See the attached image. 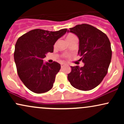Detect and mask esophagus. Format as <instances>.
<instances>
[{
    "mask_svg": "<svg viewBox=\"0 0 124 124\" xmlns=\"http://www.w3.org/2000/svg\"><path fill=\"white\" fill-rule=\"evenodd\" d=\"M63 65H64L63 63H61V68H62V67L63 66Z\"/></svg>",
    "mask_w": 124,
    "mask_h": 124,
    "instance_id": "1",
    "label": "esophagus"
}]
</instances>
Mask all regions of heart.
Instances as JSON below:
<instances>
[{"instance_id":"heart-1","label":"heart","mask_w":124,"mask_h":124,"mask_svg":"<svg viewBox=\"0 0 124 124\" xmlns=\"http://www.w3.org/2000/svg\"><path fill=\"white\" fill-rule=\"evenodd\" d=\"M77 38L76 37V35H75L74 34H68L66 37V39H67V40H68V41L70 40V39H73V38Z\"/></svg>"}]
</instances>
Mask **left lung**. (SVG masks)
<instances>
[{
  "label": "left lung",
  "mask_w": 124,
  "mask_h": 124,
  "mask_svg": "<svg viewBox=\"0 0 124 124\" xmlns=\"http://www.w3.org/2000/svg\"><path fill=\"white\" fill-rule=\"evenodd\" d=\"M69 29L68 32L79 38V60L85 65L71 66L68 80L77 89L90 90L100 85L107 73L112 56L110 42L106 34L91 25L82 24Z\"/></svg>",
  "instance_id": "left-lung-1"
}]
</instances>
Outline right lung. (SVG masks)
Wrapping results in <instances>:
<instances>
[{
	"label": "right lung",
	"instance_id": "obj_1",
	"mask_svg": "<svg viewBox=\"0 0 124 124\" xmlns=\"http://www.w3.org/2000/svg\"><path fill=\"white\" fill-rule=\"evenodd\" d=\"M67 29L49 31L34 29L21 36L15 45L14 59L18 76L31 92L44 93L52 89L56 75L61 69L56 62L44 63L48 52H54L56 41Z\"/></svg>",
	"mask_w": 124,
	"mask_h": 124
}]
</instances>
